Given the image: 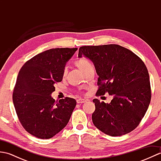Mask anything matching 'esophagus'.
Masks as SVG:
<instances>
[{"instance_id": "34e87169", "label": "esophagus", "mask_w": 161, "mask_h": 161, "mask_svg": "<svg viewBox=\"0 0 161 161\" xmlns=\"http://www.w3.org/2000/svg\"><path fill=\"white\" fill-rule=\"evenodd\" d=\"M86 100H84V99H77V102L78 104H81V103H84V102H86Z\"/></svg>"}]
</instances>
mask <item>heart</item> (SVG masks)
I'll use <instances>...</instances> for the list:
<instances>
[{
    "label": "heart",
    "mask_w": 161,
    "mask_h": 161,
    "mask_svg": "<svg viewBox=\"0 0 161 161\" xmlns=\"http://www.w3.org/2000/svg\"><path fill=\"white\" fill-rule=\"evenodd\" d=\"M75 64L80 68V69L84 73L88 68L92 66L91 64L90 63V61H88L86 58H85L84 57L78 58V59L75 61ZM66 75V70L64 69L63 71V77H65Z\"/></svg>",
    "instance_id": "heart-1"
}]
</instances>
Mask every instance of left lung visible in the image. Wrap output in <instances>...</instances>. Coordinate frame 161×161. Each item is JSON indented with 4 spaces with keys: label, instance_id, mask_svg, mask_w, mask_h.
I'll list each match as a JSON object with an SVG mask.
<instances>
[{
    "label": "left lung",
    "instance_id": "1",
    "mask_svg": "<svg viewBox=\"0 0 161 161\" xmlns=\"http://www.w3.org/2000/svg\"><path fill=\"white\" fill-rule=\"evenodd\" d=\"M88 58L99 76L97 96L114 95L109 104L94 99V125L111 136L135 129L145 115L152 91L147 68L142 59L116 44L81 46L78 57Z\"/></svg>",
    "mask_w": 161,
    "mask_h": 161
}]
</instances>
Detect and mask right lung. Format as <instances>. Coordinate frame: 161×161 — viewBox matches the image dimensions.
Returning a JSON list of instances; mask_svg holds the SVG:
<instances>
[{
	"mask_svg": "<svg viewBox=\"0 0 161 161\" xmlns=\"http://www.w3.org/2000/svg\"><path fill=\"white\" fill-rule=\"evenodd\" d=\"M77 50H47L20 68L13 91V103L20 124L36 138H53L69 121L76 100L66 97L55 102L51 94L55 91L54 84L62 80L66 64Z\"/></svg>",
	"mask_w": 161,
	"mask_h": 161,
	"instance_id": "right-lung-1",
	"label": "right lung"
}]
</instances>
